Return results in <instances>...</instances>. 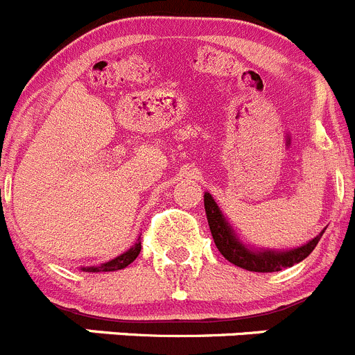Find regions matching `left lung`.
Instances as JSON below:
<instances>
[{
  "label": "left lung",
  "mask_w": 355,
  "mask_h": 355,
  "mask_svg": "<svg viewBox=\"0 0 355 355\" xmlns=\"http://www.w3.org/2000/svg\"><path fill=\"white\" fill-rule=\"evenodd\" d=\"M204 207H206V216L209 222L211 236L214 239L218 252L222 253L229 262H232L237 268H243L246 271L255 272H275L282 271L285 268H292L294 264L306 259L311 252L315 250L317 243L320 241L322 232L318 234L315 239L306 243L304 246H299L295 250H288V252H271V250H264V252H255V250H248L243 245L234 234L232 227L227 223L223 218L222 211L218 209L216 202L209 193H204Z\"/></svg>",
  "instance_id": "1"
}]
</instances>
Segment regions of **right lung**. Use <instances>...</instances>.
<instances>
[{
	"label": "right lung",
	"instance_id": "add662e5",
	"mask_svg": "<svg viewBox=\"0 0 355 355\" xmlns=\"http://www.w3.org/2000/svg\"><path fill=\"white\" fill-rule=\"evenodd\" d=\"M141 253V243H137L135 246L125 252L123 255L116 257V259L109 260L102 266H95V268H83V271L86 272H109V271H118V269H125L126 266L132 264L133 260L137 259V255Z\"/></svg>",
	"mask_w": 355,
	"mask_h": 355
}]
</instances>
